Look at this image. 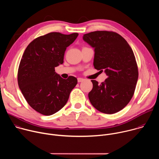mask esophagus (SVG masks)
I'll list each match as a JSON object with an SVG mask.
<instances>
[{
  "mask_svg": "<svg viewBox=\"0 0 159 159\" xmlns=\"http://www.w3.org/2000/svg\"><path fill=\"white\" fill-rule=\"evenodd\" d=\"M77 80H78V82H83L84 80V79H82V78H78L77 79Z\"/></svg>",
  "mask_w": 159,
  "mask_h": 159,
  "instance_id": "esophagus-1",
  "label": "esophagus"
}]
</instances>
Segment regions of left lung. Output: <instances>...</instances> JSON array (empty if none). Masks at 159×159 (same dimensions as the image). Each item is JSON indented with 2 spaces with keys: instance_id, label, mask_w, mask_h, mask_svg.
Returning a JSON list of instances; mask_svg holds the SVG:
<instances>
[{
  "instance_id": "left-lung-1",
  "label": "left lung",
  "mask_w": 159,
  "mask_h": 159,
  "mask_svg": "<svg viewBox=\"0 0 159 159\" xmlns=\"http://www.w3.org/2000/svg\"><path fill=\"white\" fill-rule=\"evenodd\" d=\"M83 39L94 48V68L104 70L107 76L101 84L91 80L90 102L99 111L114 114L129 102L134 93L139 69L133 52L127 41L114 31L90 32Z\"/></svg>"
}]
</instances>
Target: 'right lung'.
Returning <instances> with one entry per match:
<instances>
[{"instance_id":"add662e5","label":"right lung","mask_w":159,"mask_h":159,"mask_svg":"<svg viewBox=\"0 0 159 159\" xmlns=\"http://www.w3.org/2000/svg\"><path fill=\"white\" fill-rule=\"evenodd\" d=\"M79 34L52 32L32 41L21 58L17 82L28 104L40 114L52 115L66 103L77 79L58 75L55 68L63 63L66 48Z\"/></svg>"}]
</instances>
